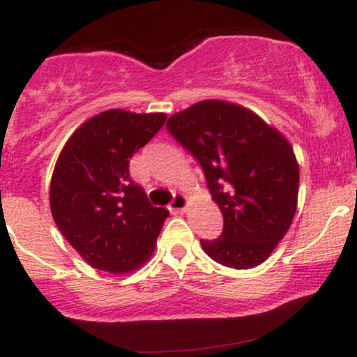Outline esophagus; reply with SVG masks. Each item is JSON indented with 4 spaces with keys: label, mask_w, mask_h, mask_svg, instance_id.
<instances>
[{
    "label": "esophagus",
    "mask_w": 357,
    "mask_h": 357,
    "mask_svg": "<svg viewBox=\"0 0 357 357\" xmlns=\"http://www.w3.org/2000/svg\"><path fill=\"white\" fill-rule=\"evenodd\" d=\"M188 204H190V202H188L186 196H184V195H181V192H179V195H176V196H174L173 202H171V204H169V210L178 211V213H183V211H186Z\"/></svg>",
    "instance_id": "1"
}]
</instances>
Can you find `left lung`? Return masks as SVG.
<instances>
[{
    "label": "left lung",
    "mask_w": 357,
    "mask_h": 357,
    "mask_svg": "<svg viewBox=\"0 0 357 357\" xmlns=\"http://www.w3.org/2000/svg\"><path fill=\"white\" fill-rule=\"evenodd\" d=\"M167 130L203 167L223 233L202 240L225 267L264 264L292 225L298 162L280 130L253 110L228 100H202L167 119Z\"/></svg>",
    "instance_id": "8db88e82"
}]
</instances>
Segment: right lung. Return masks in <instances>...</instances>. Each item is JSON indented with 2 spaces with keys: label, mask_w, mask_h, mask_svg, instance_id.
Listing matches in <instances>:
<instances>
[{
  "label": "right lung",
  "mask_w": 357,
  "mask_h": 357,
  "mask_svg": "<svg viewBox=\"0 0 357 357\" xmlns=\"http://www.w3.org/2000/svg\"><path fill=\"white\" fill-rule=\"evenodd\" d=\"M166 114L109 109L65 142L50 181V210L65 240L90 267L130 273L153 255L169 216L129 178V159L165 126Z\"/></svg>",
  "instance_id": "add662e5"
}]
</instances>
